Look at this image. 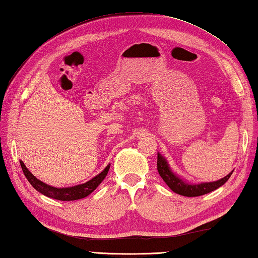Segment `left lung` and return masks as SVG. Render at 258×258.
<instances>
[{
    "mask_svg": "<svg viewBox=\"0 0 258 258\" xmlns=\"http://www.w3.org/2000/svg\"><path fill=\"white\" fill-rule=\"evenodd\" d=\"M157 171L164 182L167 184L168 187L171 188L174 193L187 197H195L211 193V191L217 189L218 187H221L222 185L225 184L233 173L232 171L228 175H226L225 177L221 178L220 180H216V182L189 184L186 183L182 178H179L176 174H174L171 171L167 161L160 154V153H157Z\"/></svg>",
    "mask_w": 258,
    "mask_h": 258,
    "instance_id": "8db88e82",
    "label": "left lung"
}]
</instances>
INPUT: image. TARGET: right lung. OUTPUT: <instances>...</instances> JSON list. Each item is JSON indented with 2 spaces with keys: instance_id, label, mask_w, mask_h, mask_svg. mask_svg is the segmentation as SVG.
I'll return each instance as SVG.
<instances>
[{
  "instance_id": "right-lung-1",
  "label": "right lung",
  "mask_w": 258,
  "mask_h": 258,
  "mask_svg": "<svg viewBox=\"0 0 258 258\" xmlns=\"http://www.w3.org/2000/svg\"><path fill=\"white\" fill-rule=\"evenodd\" d=\"M20 164H21L22 169H23L25 177L27 178V180H29L33 187H34L37 191H40L41 194L50 197V199L58 200V201H75V200L84 199V197H86L87 195H90L92 191H94L97 186L102 183V180L106 177L109 166H111V164H108V165L103 169V172H101L100 174L96 175L95 177H93L92 179L89 180V182H86L84 184L75 185V186H72V187L57 188L43 183L40 179H37L34 175H33L29 169L26 168L24 163L22 161H20Z\"/></svg>"
}]
</instances>
